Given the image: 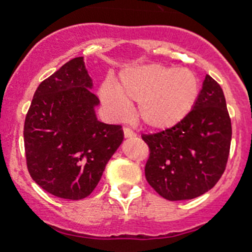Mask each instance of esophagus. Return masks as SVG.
<instances>
[{"instance_id":"obj_1","label":"esophagus","mask_w":252,"mask_h":252,"mask_svg":"<svg viewBox=\"0 0 252 252\" xmlns=\"http://www.w3.org/2000/svg\"><path fill=\"white\" fill-rule=\"evenodd\" d=\"M123 130H124V137L126 138H132L136 136V133H134L133 130H130L129 128H124Z\"/></svg>"}]
</instances>
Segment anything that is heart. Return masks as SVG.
Listing matches in <instances>:
<instances>
[{
    "label": "heart",
    "instance_id": "heart-1",
    "mask_svg": "<svg viewBox=\"0 0 252 252\" xmlns=\"http://www.w3.org/2000/svg\"><path fill=\"white\" fill-rule=\"evenodd\" d=\"M199 91V80L189 69L145 64L126 69L115 85L106 82L99 96L115 118H123L128 104L137 103L136 118L146 128L161 130L189 114Z\"/></svg>",
    "mask_w": 252,
    "mask_h": 252
}]
</instances>
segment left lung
<instances>
[{"mask_svg": "<svg viewBox=\"0 0 252 252\" xmlns=\"http://www.w3.org/2000/svg\"><path fill=\"white\" fill-rule=\"evenodd\" d=\"M148 183L170 201L195 199L216 186L226 167L231 122L225 95L211 76L189 114L172 128L144 134Z\"/></svg>", "mask_w": 252, "mask_h": 252, "instance_id": "left-lung-1", "label": "left lung"}]
</instances>
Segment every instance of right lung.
<instances>
[{
	"mask_svg": "<svg viewBox=\"0 0 252 252\" xmlns=\"http://www.w3.org/2000/svg\"><path fill=\"white\" fill-rule=\"evenodd\" d=\"M84 57H76L44 80L25 122V150L31 178L53 196L85 199L124 140L120 126L96 118L99 99Z\"/></svg>",
	"mask_w": 252,
	"mask_h": 252,
	"instance_id": "1",
	"label": "right lung"
}]
</instances>
